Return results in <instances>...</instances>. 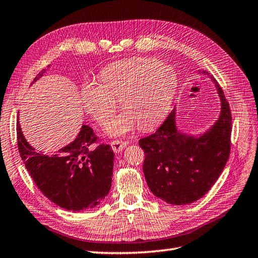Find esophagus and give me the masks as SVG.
Masks as SVG:
<instances>
[{
	"label": "esophagus",
	"instance_id": "34e87169",
	"mask_svg": "<svg viewBox=\"0 0 258 258\" xmlns=\"http://www.w3.org/2000/svg\"><path fill=\"white\" fill-rule=\"evenodd\" d=\"M126 145H127V142H125V141L116 140L110 142V146H112V149L115 153L122 152V151L126 148Z\"/></svg>",
	"mask_w": 258,
	"mask_h": 258
}]
</instances>
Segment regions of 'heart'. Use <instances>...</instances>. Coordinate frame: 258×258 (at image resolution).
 Here are the masks:
<instances>
[{
	"instance_id": "1",
	"label": "heart",
	"mask_w": 258,
	"mask_h": 258,
	"mask_svg": "<svg viewBox=\"0 0 258 258\" xmlns=\"http://www.w3.org/2000/svg\"><path fill=\"white\" fill-rule=\"evenodd\" d=\"M176 89V76L170 66L153 58L118 60L100 72V83L85 82L80 102L86 113L103 124L115 110L112 97L119 98L124 112L110 118L105 132L123 136L140 125L153 127L168 113Z\"/></svg>"
}]
</instances>
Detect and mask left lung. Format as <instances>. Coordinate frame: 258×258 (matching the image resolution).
<instances>
[{
	"label": "left lung",
	"mask_w": 258,
	"mask_h": 258,
	"mask_svg": "<svg viewBox=\"0 0 258 258\" xmlns=\"http://www.w3.org/2000/svg\"><path fill=\"white\" fill-rule=\"evenodd\" d=\"M199 74L208 75L207 72ZM221 103L219 118L199 136L176 128L175 108L155 133L139 141L144 150L143 172L150 190L171 205H188L208 192L223 172L230 153L231 113L214 78Z\"/></svg>",
	"instance_id": "obj_1"
}]
</instances>
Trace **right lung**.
<instances>
[{
    "instance_id": "obj_1",
    "label": "right lung",
    "mask_w": 258,
    "mask_h": 258,
    "mask_svg": "<svg viewBox=\"0 0 258 258\" xmlns=\"http://www.w3.org/2000/svg\"><path fill=\"white\" fill-rule=\"evenodd\" d=\"M45 73L42 69L33 83ZM32 83V84H33ZM20 156L40 191L61 208L72 211L92 209L108 195L112 185L114 152L107 144H97L92 127L83 125L77 138L57 152L44 154L30 145L17 125Z\"/></svg>"
}]
</instances>
